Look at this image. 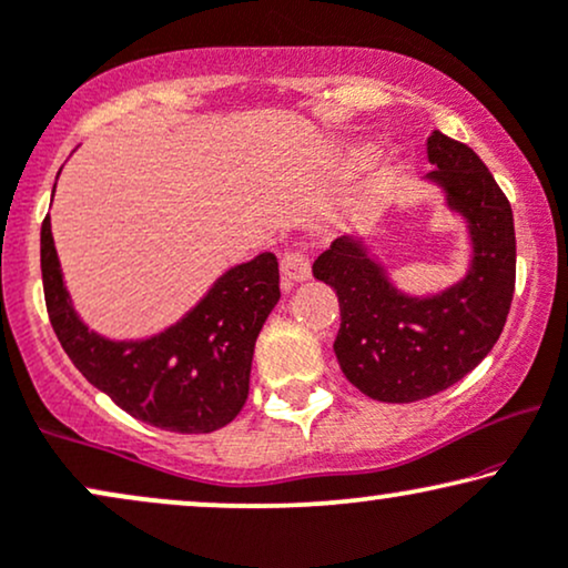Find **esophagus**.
<instances>
[{
	"mask_svg": "<svg viewBox=\"0 0 568 568\" xmlns=\"http://www.w3.org/2000/svg\"><path fill=\"white\" fill-rule=\"evenodd\" d=\"M280 272H283L285 285L304 283V280L312 277V264H308V256L301 254V251H288L280 260Z\"/></svg>",
	"mask_w": 568,
	"mask_h": 568,
	"instance_id": "34e87169",
	"label": "esophagus"
}]
</instances>
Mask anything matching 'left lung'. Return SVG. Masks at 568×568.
<instances>
[{
	"label": "left lung",
	"mask_w": 568,
	"mask_h": 568,
	"mask_svg": "<svg viewBox=\"0 0 568 568\" xmlns=\"http://www.w3.org/2000/svg\"><path fill=\"white\" fill-rule=\"evenodd\" d=\"M435 164L422 181L440 189L448 212L469 235V267L435 293H406L367 239L333 241L314 262V277L337 293V364L364 396L412 404L469 375L504 333L516 283L511 204L485 162L440 131L427 139Z\"/></svg>",
	"instance_id": "left-lung-1"
}]
</instances>
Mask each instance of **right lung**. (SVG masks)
Masks as SVG:
<instances>
[{
	"label": "right lung",
	"mask_w": 568,
	"mask_h": 568,
	"mask_svg": "<svg viewBox=\"0 0 568 568\" xmlns=\"http://www.w3.org/2000/svg\"><path fill=\"white\" fill-rule=\"evenodd\" d=\"M41 275L64 354L123 412L189 435L214 433L239 416L248 398L256 337L280 301L275 254L264 251L222 272L181 320L160 333L123 341L97 333L78 314L49 214L41 225Z\"/></svg>",
	"instance_id": "1"
}]
</instances>
